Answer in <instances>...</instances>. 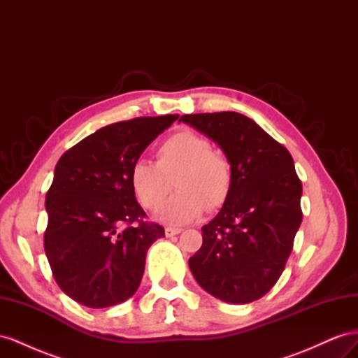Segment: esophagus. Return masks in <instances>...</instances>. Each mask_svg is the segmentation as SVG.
<instances>
[{"label": "esophagus", "mask_w": 358, "mask_h": 358, "mask_svg": "<svg viewBox=\"0 0 358 358\" xmlns=\"http://www.w3.org/2000/svg\"><path fill=\"white\" fill-rule=\"evenodd\" d=\"M182 233V229H178V227H166V236H175Z\"/></svg>", "instance_id": "34e87169"}]
</instances>
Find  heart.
<instances>
[{"instance_id": "obj_1", "label": "heart", "mask_w": 358, "mask_h": 358, "mask_svg": "<svg viewBox=\"0 0 358 358\" xmlns=\"http://www.w3.org/2000/svg\"><path fill=\"white\" fill-rule=\"evenodd\" d=\"M157 161L138 159L129 170V183L145 209H155L167 197L175 180V196L155 212V220L182 225L196 221L206 209H220L234 187L231 159L196 131L171 134L155 152Z\"/></svg>"}]
</instances>
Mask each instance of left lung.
<instances>
[{
  "instance_id": "1",
  "label": "left lung",
  "mask_w": 358,
  "mask_h": 358,
  "mask_svg": "<svg viewBox=\"0 0 358 358\" xmlns=\"http://www.w3.org/2000/svg\"><path fill=\"white\" fill-rule=\"evenodd\" d=\"M233 162V192L203 225L189 268L203 289L227 303L262 299L282 275L301 224V182L294 161L252 119L236 112L183 115Z\"/></svg>"
}]
</instances>
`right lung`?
Segmentation results:
<instances>
[{
	"label": "right lung",
	"instance_id": "right-lung-1",
	"mask_svg": "<svg viewBox=\"0 0 358 358\" xmlns=\"http://www.w3.org/2000/svg\"><path fill=\"white\" fill-rule=\"evenodd\" d=\"M178 115L134 117L85 137L57 162L46 194L45 251L59 288L83 306H115L137 291L164 229L145 221L129 170Z\"/></svg>",
	"mask_w": 358,
	"mask_h": 358
}]
</instances>
